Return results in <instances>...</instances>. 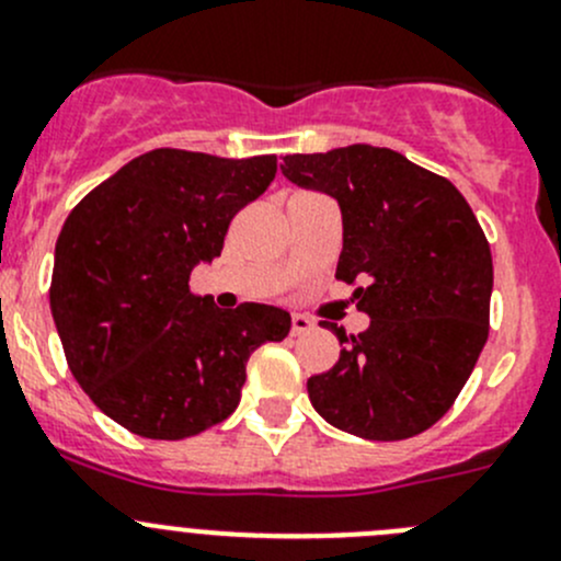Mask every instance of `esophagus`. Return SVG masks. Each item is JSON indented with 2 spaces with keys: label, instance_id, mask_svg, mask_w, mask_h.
Returning a JSON list of instances; mask_svg holds the SVG:
<instances>
[{
  "label": "esophagus",
  "instance_id": "esophagus-1",
  "mask_svg": "<svg viewBox=\"0 0 561 561\" xmlns=\"http://www.w3.org/2000/svg\"><path fill=\"white\" fill-rule=\"evenodd\" d=\"M307 331H312V320L304 314H293V320H290L293 336H301V333H307Z\"/></svg>",
  "mask_w": 561,
  "mask_h": 561
}]
</instances>
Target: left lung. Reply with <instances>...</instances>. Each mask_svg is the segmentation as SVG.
I'll use <instances>...</instances> for the list:
<instances>
[{
    "instance_id": "1",
    "label": "left lung",
    "mask_w": 561,
    "mask_h": 561,
    "mask_svg": "<svg viewBox=\"0 0 561 561\" xmlns=\"http://www.w3.org/2000/svg\"><path fill=\"white\" fill-rule=\"evenodd\" d=\"M287 181L331 195L342 211L336 276L369 328L347 336L333 369L309 377L331 426L364 439H407L439 421L489 339L491 249L461 192L404 154L355 144L287 154Z\"/></svg>"
}]
</instances>
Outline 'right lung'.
<instances>
[{
  "instance_id": "obj_1",
  "label": "right lung",
  "mask_w": 561,
  "mask_h": 561,
  "mask_svg": "<svg viewBox=\"0 0 561 561\" xmlns=\"http://www.w3.org/2000/svg\"><path fill=\"white\" fill-rule=\"evenodd\" d=\"M276 175V157L154 149L89 192L54 252L50 314L78 386L118 426L184 439L239 407L247 360L282 342L290 314L192 296L228 225Z\"/></svg>"
}]
</instances>
